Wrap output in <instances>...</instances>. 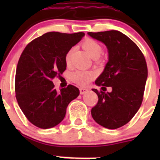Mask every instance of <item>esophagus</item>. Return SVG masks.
I'll list each match as a JSON object with an SVG mask.
<instances>
[{
  "label": "esophagus",
  "mask_w": 160,
  "mask_h": 160,
  "mask_svg": "<svg viewBox=\"0 0 160 160\" xmlns=\"http://www.w3.org/2000/svg\"><path fill=\"white\" fill-rule=\"evenodd\" d=\"M87 92H88V89H85V88H80V92L81 95L85 94V93Z\"/></svg>",
  "instance_id": "1"
}]
</instances>
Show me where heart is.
<instances>
[{"label":"heart","mask_w":160,"mask_h":160,"mask_svg":"<svg viewBox=\"0 0 160 160\" xmlns=\"http://www.w3.org/2000/svg\"><path fill=\"white\" fill-rule=\"evenodd\" d=\"M82 48L87 52L88 54L94 59H97L102 55L103 48L102 45L92 39L84 40L82 43ZM75 50L74 47H71L65 55V63L68 66H71L72 64V56ZM95 73L92 71H84L78 70L71 74V79L75 83L80 86H86L92 80L95 78Z\"/></svg>","instance_id":"1"}]
</instances>
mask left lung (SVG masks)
Returning a JSON list of instances; mask_svg holds the SVG:
<instances>
[{
	"mask_svg": "<svg viewBox=\"0 0 160 160\" xmlns=\"http://www.w3.org/2000/svg\"><path fill=\"white\" fill-rule=\"evenodd\" d=\"M107 47L109 59L95 84L111 86V92L92 89L98 97L92 117L104 128L115 129L128 123L140 108L148 78V66L135 43L118 31L89 32Z\"/></svg>",
	"mask_w": 160,
	"mask_h": 160,
	"instance_id": "8db88e82",
	"label": "left lung"
}]
</instances>
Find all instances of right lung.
<instances>
[{"instance_id": "1", "label": "right lung", "mask_w": 160, "mask_h": 160, "mask_svg": "<svg viewBox=\"0 0 160 160\" xmlns=\"http://www.w3.org/2000/svg\"><path fill=\"white\" fill-rule=\"evenodd\" d=\"M83 32H48L25 47L16 71V98L26 118L37 127L49 128L65 118L66 108L80 94L73 85L55 89L52 79L66 69L65 55Z\"/></svg>"}]
</instances>
